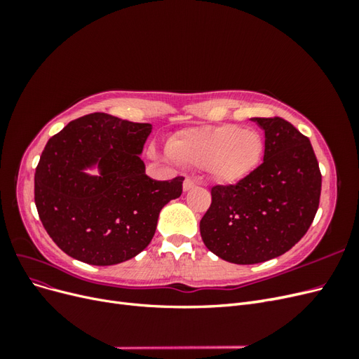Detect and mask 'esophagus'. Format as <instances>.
Wrapping results in <instances>:
<instances>
[{
  "instance_id": "esophagus-1",
  "label": "esophagus",
  "mask_w": 359,
  "mask_h": 359,
  "mask_svg": "<svg viewBox=\"0 0 359 359\" xmlns=\"http://www.w3.org/2000/svg\"><path fill=\"white\" fill-rule=\"evenodd\" d=\"M194 186H196V181H194V178H191V177H187L186 180H184V190H190V189H193Z\"/></svg>"
}]
</instances>
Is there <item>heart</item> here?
I'll use <instances>...</instances> for the list:
<instances>
[{"mask_svg": "<svg viewBox=\"0 0 359 359\" xmlns=\"http://www.w3.org/2000/svg\"><path fill=\"white\" fill-rule=\"evenodd\" d=\"M257 132L233 124L194 127L170 140L169 154L182 165L208 166L212 175L235 182L252 172L262 156Z\"/></svg>", "mask_w": 359, "mask_h": 359, "instance_id": "heart-1", "label": "heart"}]
</instances>
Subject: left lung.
<instances>
[{"instance_id": "left-lung-1", "label": "left lung", "mask_w": 359, "mask_h": 359, "mask_svg": "<svg viewBox=\"0 0 359 359\" xmlns=\"http://www.w3.org/2000/svg\"><path fill=\"white\" fill-rule=\"evenodd\" d=\"M265 132L264 161L229 186H212L201 220L208 250L252 265L286 253L307 233L319 208L322 175L310 139L280 116L255 118Z\"/></svg>"}]
</instances>
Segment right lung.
<instances>
[{
    "instance_id": "right-lung-1",
    "label": "right lung",
    "mask_w": 359,
    "mask_h": 359,
    "mask_svg": "<svg viewBox=\"0 0 359 359\" xmlns=\"http://www.w3.org/2000/svg\"><path fill=\"white\" fill-rule=\"evenodd\" d=\"M151 124L94 112L69 123L43 149L34 175L37 212L52 241L81 262L107 266L153 240L158 214L184 177L156 181L139 154ZM94 162L100 177L81 170Z\"/></svg>"
}]
</instances>
